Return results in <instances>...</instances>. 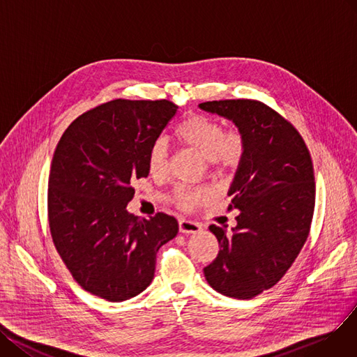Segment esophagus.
<instances>
[{
  "instance_id": "1",
  "label": "esophagus",
  "mask_w": 357,
  "mask_h": 357,
  "mask_svg": "<svg viewBox=\"0 0 357 357\" xmlns=\"http://www.w3.org/2000/svg\"><path fill=\"white\" fill-rule=\"evenodd\" d=\"M178 230H180V234L192 235V234H199L202 230V226L196 222L181 219V220H178Z\"/></svg>"
}]
</instances>
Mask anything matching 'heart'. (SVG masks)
Wrapping results in <instances>:
<instances>
[{
  "label": "heart",
  "instance_id": "1",
  "mask_svg": "<svg viewBox=\"0 0 357 357\" xmlns=\"http://www.w3.org/2000/svg\"><path fill=\"white\" fill-rule=\"evenodd\" d=\"M176 138L190 146L203 160L208 161L212 167L218 169H234L243 154V138L239 132L225 134L223 125L206 115H192L177 125L174 131ZM169 149L167 142L157 139L149 151V169L154 174L165 170ZM208 197L207 190H190V188H178L176 200L183 208H192Z\"/></svg>",
  "mask_w": 357,
  "mask_h": 357
}]
</instances>
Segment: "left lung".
<instances>
[{
	"mask_svg": "<svg viewBox=\"0 0 357 357\" xmlns=\"http://www.w3.org/2000/svg\"><path fill=\"white\" fill-rule=\"evenodd\" d=\"M199 108L232 122L243 138L227 190L238 223L230 235L208 226L220 249L203 272L220 294L249 300L284 277L307 241L316 202L310 153L297 130L261 102L213 100Z\"/></svg>",
	"mask_w": 357,
	"mask_h": 357,
	"instance_id": "left-lung-1",
	"label": "left lung"
}]
</instances>
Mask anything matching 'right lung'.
<instances>
[{
  "label": "right lung",
  "instance_id": "right-lung-1",
  "mask_svg": "<svg viewBox=\"0 0 357 357\" xmlns=\"http://www.w3.org/2000/svg\"><path fill=\"white\" fill-rule=\"evenodd\" d=\"M178 107L115 99L80 115L61 135L49 177L54 246L76 282L111 303L130 300L154 278L158 249L178 223L127 211L131 181L150 173L149 151Z\"/></svg>",
  "mask_w": 357,
  "mask_h": 357
}]
</instances>
